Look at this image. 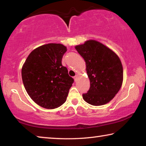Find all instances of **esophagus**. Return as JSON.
Masks as SVG:
<instances>
[{"label":"esophagus","mask_w":146,"mask_h":146,"mask_svg":"<svg viewBox=\"0 0 146 146\" xmlns=\"http://www.w3.org/2000/svg\"><path fill=\"white\" fill-rule=\"evenodd\" d=\"M78 78V75H75V76H74V79H75V82H76V80H77Z\"/></svg>","instance_id":"34e87169"}]
</instances>
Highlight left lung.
Masks as SVG:
<instances>
[{"mask_svg":"<svg viewBox=\"0 0 146 146\" xmlns=\"http://www.w3.org/2000/svg\"><path fill=\"white\" fill-rule=\"evenodd\" d=\"M86 62L90 88L83 99L93 106L110 102L120 90L123 82V68L120 58L108 47L95 40L75 46Z\"/></svg>","mask_w":146,"mask_h":146,"instance_id":"8db88e82","label":"left lung"}]
</instances>
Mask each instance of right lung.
<instances>
[{
  "mask_svg": "<svg viewBox=\"0 0 146 146\" xmlns=\"http://www.w3.org/2000/svg\"><path fill=\"white\" fill-rule=\"evenodd\" d=\"M67 48L61 44H44L35 49L22 68V78L27 93L44 108H57L66 102L73 78L62 65Z\"/></svg>",
  "mask_w": 146,
  "mask_h": 146,
  "instance_id": "1",
  "label": "right lung"
}]
</instances>
